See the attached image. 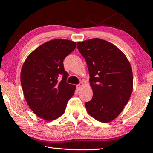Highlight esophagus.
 <instances>
[{
	"mask_svg": "<svg viewBox=\"0 0 153 153\" xmlns=\"http://www.w3.org/2000/svg\"><path fill=\"white\" fill-rule=\"evenodd\" d=\"M82 86V82H80L79 85H76V89L78 90H80V89L81 88Z\"/></svg>",
	"mask_w": 153,
	"mask_h": 153,
	"instance_id": "esophagus-1",
	"label": "esophagus"
}]
</instances>
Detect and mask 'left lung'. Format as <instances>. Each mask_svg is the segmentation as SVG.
<instances>
[{"mask_svg": "<svg viewBox=\"0 0 153 153\" xmlns=\"http://www.w3.org/2000/svg\"><path fill=\"white\" fill-rule=\"evenodd\" d=\"M89 72L93 97L86 102L87 111L97 121L109 123L117 118L133 91L131 64L123 52L111 42L92 39L77 42Z\"/></svg>", "mask_w": 153, "mask_h": 153, "instance_id": "obj_1", "label": "left lung"}]
</instances>
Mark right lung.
I'll list each match as a JSON object with an SVG mask.
<instances>
[{"instance_id": "right-lung-1", "label": "right lung", "mask_w": 153, "mask_h": 153, "mask_svg": "<svg viewBox=\"0 0 153 153\" xmlns=\"http://www.w3.org/2000/svg\"><path fill=\"white\" fill-rule=\"evenodd\" d=\"M76 42L54 39L42 44L27 56L22 68L21 79L25 100L32 112L45 121L62 116L76 86L67 83L65 57Z\"/></svg>"}]
</instances>
